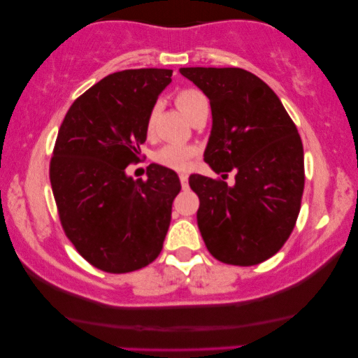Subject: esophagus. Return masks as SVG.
<instances>
[{"mask_svg":"<svg viewBox=\"0 0 358 358\" xmlns=\"http://www.w3.org/2000/svg\"><path fill=\"white\" fill-rule=\"evenodd\" d=\"M179 180H180V185H182V189L189 187V176L187 174H179Z\"/></svg>","mask_w":358,"mask_h":358,"instance_id":"1","label":"esophagus"}]
</instances>
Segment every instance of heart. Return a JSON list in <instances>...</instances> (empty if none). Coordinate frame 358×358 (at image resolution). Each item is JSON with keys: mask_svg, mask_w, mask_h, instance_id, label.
Listing matches in <instances>:
<instances>
[{"mask_svg": "<svg viewBox=\"0 0 358 358\" xmlns=\"http://www.w3.org/2000/svg\"><path fill=\"white\" fill-rule=\"evenodd\" d=\"M176 106L179 107V110L187 117L189 120H192L202 109H208V101L202 91L199 90H180L174 97ZM155 115L156 110H151L145 122V130L146 135L153 134V125H155ZM197 153V150L190 145H166L163 148L156 151L155 159L159 164L166 166V168L176 169V171H185L190 166V161Z\"/></svg>", "mask_w": 358, "mask_h": 358, "instance_id": "obj_1", "label": "heart"}]
</instances>
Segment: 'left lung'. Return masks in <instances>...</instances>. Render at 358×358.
<instances>
[{"mask_svg":"<svg viewBox=\"0 0 358 358\" xmlns=\"http://www.w3.org/2000/svg\"><path fill=\"white\" fill-rule=\"evenodd\" d=\"M208 97L212 131L203 158L234 184L192 174L197 224L218 261L256 266L290 236L301 207L305 159L298 130L275 92L243 68H180ZM227 176V174H224Z\"/></svg>","mask_w":358,"mask_h":358,"instance_id":"1","label":"left lung"}]
</instances>
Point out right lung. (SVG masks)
Instances as JSON below:
<instances>
[{
  "label": "right lung",
  "instance_id": "add662e5",
  "mask_svg": "<svg viewBox=\"0 0 358 358\" xmlns=\"http://www.w3.org/2000/svg\"><path fill=\"white\" fill-rule=\"evenodd\" d=\"M173 70L112 73L73 102L50 161V184L62 227L91 266L127 273L159 256L180 190L173 169L148 166V179L125 168L138 161L146 117Z\"/></svg>",
  "mask_w": 358,
  "mask_h": 358
}]
</instances>
